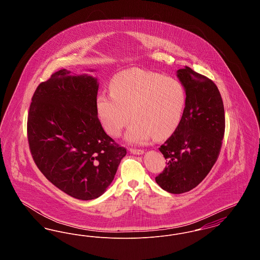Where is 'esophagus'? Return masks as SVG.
<instances>
[{"instance_id":"34e87169","label":"esophagus","mask_w":260,"mask_h":260,"mask_svg":"<svg viewBox=\"0 0 260 260\" xmlns=\"http://www.w3.org/2000/svg\"><path fill=\"white\" fill-rule=\"evenodd\" d=\"M129 152L134 155H142L144 153L143 150H140V149H131Z\"/></svg>"}]
</instances>
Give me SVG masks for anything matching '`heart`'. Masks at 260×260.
I'll list each match as a JSON object with an SVG mask.
<instances>
[{"mask_svg": "<svg viewBox=\"0 0 260 260\" xmlns=\"http://www.w3.org/2000/svg\"><path fill=\"white\" fill-rule=\"evenodd\" d=\"M109 87L110 92H100L95 100L99 121L109 136H120L129 116L134 122L125 139L131 143L167 138L181 122L186 92L174 78L131 69L115 75Z\"/></svg>", "mask_w": 260, "mask_h": 260, "instance_id": "1", "label": "heart"}]
</instances>
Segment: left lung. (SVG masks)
I'll use <instances>...</instances> for the list:
<instances>
[{"mask_svg":"<svg viewBox=\"0 0 260 260\" xmlns=\"http://www.w3.org/2000/svg\"><path fill=\"white\" fill-rule=\"evenodd\" d=\"M176 76L185 89V108L178 127L159 148L168 166L155 179L165 191L181 194L199 185L217 160L225 117L220 92L211 80L187 66Z\"/></svg>","mask_w":260,"mask_h":260,"instance_id":"obj_1","label":"left lung"}]
</instances>
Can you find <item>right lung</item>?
<instances>
[{"label": "right lung", "instance_id": "right-lung-1", "mask_svg": "<svg viewBox=\"0 0 260 260\" xmlns=\"http://www.w3.org/2000/svg\"><path fill=\"white\" fill-rule=\"evenodd\" d=\"M99 87L96 77L61 69L38 86L27 121L39 170L64 193L83 201L106 191L126 154L100 124Z\"/></svg>", "mask_w": 260, "mask_h": 260}]
</instances>
